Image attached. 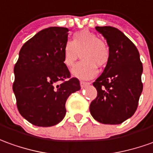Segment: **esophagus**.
<instances>
[{
    "mask_svg": "<svg viewBox=\"0 0 153 153\" xmlns=\"http://www.w3.org/2000/svg\"><path fill=\"white\" fill-rule=\"evenodd\" d=\"M89 84H90V83H87V82H84V81H81V82H80V86H81L82 88L84 87H86L88 85H89Z\"/></svg>",
    "mask_w": 153,
    "mask_h": 153,
    "instance_id": "obj_1",
    "label": "esophagus"
}]
</instances>
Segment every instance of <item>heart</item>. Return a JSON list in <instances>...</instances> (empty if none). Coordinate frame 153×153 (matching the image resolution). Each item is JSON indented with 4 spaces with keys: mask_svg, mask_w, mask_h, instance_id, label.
I'll return each mask as SVG.
<instances>
[{
    "mask_svg": "<svg viewBox=\"0 0 153 153\" xmlns=\"http://www.w3.org/2000/svg\"><path fill=\"white\" fill-rule=\"evenodd\" d=\"M81 55L83 61L77 64L71 74L80 79H89L97 74V66L103 67L110 58V50L104 41L99 39L94 33L84 30L74 34L69 43L63 50V62L70 68Z\"/></svg>",
    "mask_w": 153,
    "mask_h": 153,
    "instance_id": "b5f03b06",
    "label": "heart"
}]
</instances>
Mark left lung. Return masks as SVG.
<instances>
[{
	"instance_id": "1",
	"label": "left lung",
	"mask_w": 153,
	"mask_h": 153,
	"mask_svg": "<svg viewBox=\"0 0 153 153\" xmlns=\"http://www.w3.org/2000/svg\"><path fill=\"white\" fill-rule=\"evenodd\" d=\"M95 29L106 39L110 58L93 84L98 94L90 114L103 124H120L136 112L143 92V64L137 47L123 32L112 26Z\"/></svg>"
}]
</instances>
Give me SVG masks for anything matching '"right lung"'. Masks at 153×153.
<instances>
[{
	"label": "right lung",
	"instance_id": "obj_1",
	"mask_svg": "<svg viewBox=\"0 0 153 153\" xmlns=\"http://www.w3.org/2000/svg\"><path fill=\"white\" fill-rule=\"evenodd\" d=\"M68 32L65 27L38 32L21 47L14 67L17 108L25 119L38 127L61 122L66 114V100L80 89L79 79H70L63 62Z\"/></svg>",
	"mask_w": 153,
	"mask_h": 153
}]
</instances>
